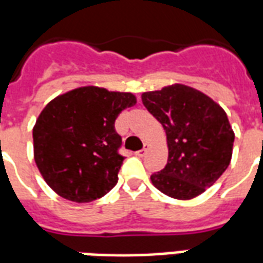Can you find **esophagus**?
<instances>
[{
    "label": "esophagus",
    "mask_w": 263,
    "mask_h": 263,
    "mask_svg": "<svg viewBox=\"0 0 263 263\" xmlns=\"http://www.w3.org/2000/svg\"><path fill=\"white\" fill-rule=\"evenodd\" d=\"M147 151H148V145H144V148L136 151V155H139V157H144V155L147 154Z\"/></svg>",
    "instance_id": "1"
}]
</instances>
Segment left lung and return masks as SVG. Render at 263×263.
Masks as SVG:
<instances>
[{
  "label": "left lung",
  "mask_w": 263,
  "mask_h": 263,
  "mask_svg": "<svg viewBox=\"0 0 263 263\" xmlns=\"http://www.w3.org/2000/svg\"><path fill=\"white\" fill-rule=\"evenodd\" d=\"M141 101L162 124L168 144V162L151 175L153 185L179 200L199 196L231 161L234 132L224 109L183 84L144 92Z\"/></svg>",
  "instance_id": "1"
}]
</instances>
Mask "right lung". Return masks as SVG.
Wrapping results in <instances>:
<instances>
[{"instance_id": "add662e5", "label": "right lung", "mask_w": 263, "mask_h": 263, "mask_svg": "<svg viewBox=\"0 0 263 263\" xmlns=\"http://www.w3.org/2000/svg\"><path fill=\"white\" fill-rule=\"evenodd\" d=\"M136 102L130 92L81 87L46 105L33 127L34 162L57 195L88 203L118 183L124 157L115 120Z\"/></svg>"}]
</instances>
